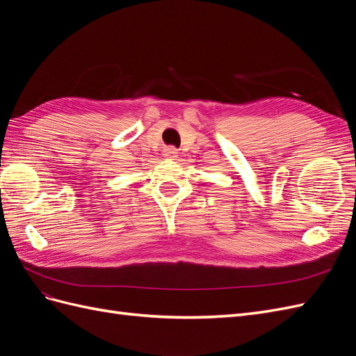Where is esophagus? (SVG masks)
<instances>
[{
  "instance_id": "obj_1",
  "label": "esophagus",
  "mask_w": 356,
  "mask_h": 356,
  "mask_svg": "<svg viewBox=\"0 0 356 356\" xmlns=\"http://www.w3.org/2000/svg\"><path fill=\"white\" fill-rule=\"evenodd\" d=\"M163 157H165L166 160H175V159L178 157V152H177V148H174V147H168V148H165V152H163Z\"/></svg>"
}]
</instances>
